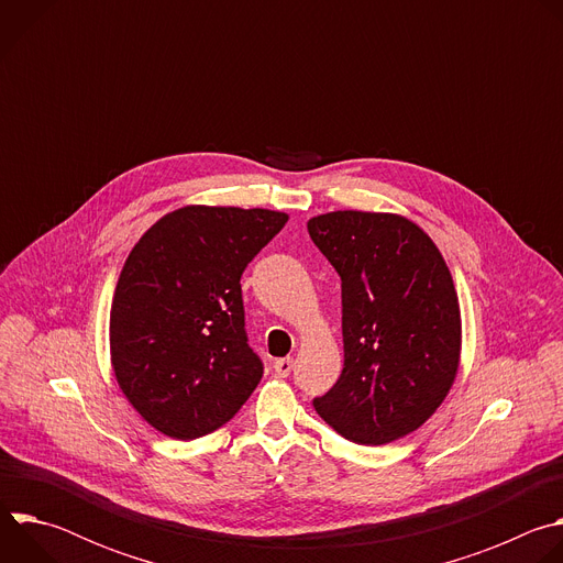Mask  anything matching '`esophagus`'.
Listing matches in <instances>:
<instances>
[{
  "label": "esophagus",
  "instance_id": "esophagus-1",
  "mask_svg": "<svg viewBox=\"0 0 563 563\" xmlns=\"http://www.w3.org/2000/svg\"><path fill=\"white\" fill-rule=\"evenodd\" d=\"M291 367H294V361H291V358H278V361L274 363V369H276V374H278L280 378L289 376Z\"/></svg>",
  "mask_w": 563,
  "mask_h": 563
}]
</instances>
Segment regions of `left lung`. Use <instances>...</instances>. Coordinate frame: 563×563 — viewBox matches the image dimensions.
<instances>
[{"mask_svg": "<svg viewBox=\"0 0 563 563\" xmlns=\"http://www.w3.org/2000/svg\"><path fill=\"white\" fill-rule=\"evenodd\" d=\"M307 231L343 289L345 363L313 408L354 443H391L419 430L456 378L461 309L452 274L406 216L330 211L309 218Z\"/></svg>", "mask_w": 563, "mask_h": 563, "instance_id": "1", "label": "left lung"}]
</instances>
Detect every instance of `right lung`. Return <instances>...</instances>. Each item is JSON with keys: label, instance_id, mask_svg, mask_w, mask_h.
Listing matches in <instances>:
<instances>
[{"label": "right lung", "instance_id": "add662e5", "mask_svg": "<svg viewBox=\"0 0 563 563\" xmlns=\"http://www.w3.org/2000/svg\"><path fill=\"white\" fill-rule=\"evenodd\" d=\"M287 220L272 209L187 205L148 227L131 250L111 302V367L157 432L205 437L261 383L240 276Z\"/></svg>", "mask_w": 563, "mask_h": 563}]
</instances>
